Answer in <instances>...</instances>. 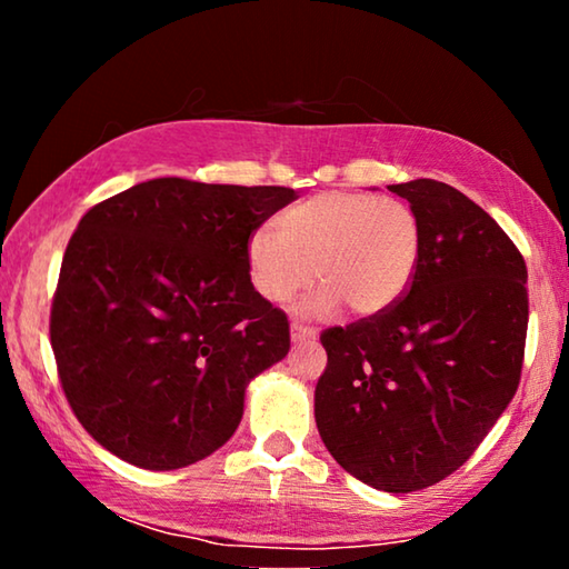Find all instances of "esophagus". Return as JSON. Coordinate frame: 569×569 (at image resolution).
I'll use <instances>...</instances> for the list:
<instances>
[{
    "label": "esophagus",
    "mask_w": 569,
    "mask_h": 569,
    "mask_svg": "<svg viewBox=\"0 0 569 569\" xmlns=\"http://www.w3.org/2000/svg\"><path fill=\"white\" fill-rule=\"evenodd\" d=\"M319 339V331L316 329H306L301 323H291V341L293 343H311Z\"/></svg>",
    "instance_id": "obj_1"
}]
</instances>
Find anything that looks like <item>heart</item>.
<instances>
[{"label":"heart","instance_id":"1","mask_svg":"<svg viewBox=\"0 0 569 569\" xmlns=\"http://www.w3.org/2000/svg\"><path fill=\"white\" fill-rule=\"evenodd\" d=\"M419 256L421 223L409 203L349 190L319 192L283 210L278 230L261 226L246 240L250 283L266 301H291L319 278L308 313L341 303L353 316L389 311L409 291Z\"/></svg>","mask_w":569,"mask_h":569}]
</instances>
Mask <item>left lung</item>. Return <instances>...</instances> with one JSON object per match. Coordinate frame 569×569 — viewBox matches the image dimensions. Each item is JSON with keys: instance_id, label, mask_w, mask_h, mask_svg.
<instances>
[{"instance_id": "obj_1", "label": "left lung", "mask_w": 569, "mask_h": 569, "mask_svg": "<svg viewBox=\"0 0 569 569\" xmlns=\"http://www.w3.org/2000/svg\"><path fill=\"white\" fill-rule=\"evenodd\" d=\"M421 223L409 291L326 329L316 427L339 465L381 492L431 487L475 455L519 387L527 266L497 220L439 180L389 186Z\"/></svg>"}]
</instances>
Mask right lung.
Listing matches in <instances>:
<instances>
[{
    "instance_id": "right-lung-1",
    "label": "right lung",
    "mask_w": 569,
    "mask_h": 569,
    "mask_svg": "<svg viewBox=\"0 0 569 569\" xmlns=\"http://www.w3.org/2000/svg\"><path fill=\"white\" fill-rule=\"evenodd\" d=\"M296 198L156 178L82 216L50 341L64 397L98 445L168 471L233 437L250 379L291 349L286 313L250 283L246 240Z\"/></svg>"
}]
</instances>
